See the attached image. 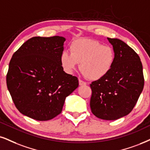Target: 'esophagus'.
Segmentation results:
<instances>
[{
    "instance_id": "esophagus-1",
    "label": "esophagus",
    "mask_w": 150,
    "mask_h": 150,
    "mask_svg": "<svg viewBox=\"0 0 150 150\" xmlns=\"http://www.w3.org/2000/svg\"><path fill=\"white\" fill-rule=\"evenodd\" d=\"M79 86H85V85H86V83L83 80H81V79H79Z\"/></svg>"
}]
</instances>
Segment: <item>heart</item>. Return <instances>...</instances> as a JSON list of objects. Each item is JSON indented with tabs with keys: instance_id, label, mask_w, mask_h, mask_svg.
<instances>
[{
	"instance_id": "b5f03b06",
	"label": "heart",
	"mask_w": 150,
	"mask_h": 150,
	"mask_svg": "<svg viewBox=\"0 0 150 150\" xmlns=\"http://www.w3.org/2000/svg\"><path fill=\"white\" fill-rule=\"evenodd\" d=\"M69 53L60 55V63L64 71L71 74L80 63V69L85 76L97 81L106 76L115 60V52L109 45H103L97 40L81 39L72 42Z\"/></svg>"
}]
</instances>
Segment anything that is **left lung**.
I'll use <instances>...</instances> for the list:
<instances>
[{"mask_svg":"<svg viewBox=\"0 0 150 150\" xmlns=\"http://www.w3.org/2000/svg\"><path fill=\"white\" fill-rule=\"evenodd\" d=\"M108 40L115 52V60L108 74L90 85V105L96 117L115 120L132 112L143 91L144 76L137 53L119 39Z\"/></svg>","mask_w":150,"mask_h":150,"instance_id":"left-lung-1","label":"left lung"}]
</instances>
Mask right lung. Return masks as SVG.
<instances>
[{"label": "right lung", "mask_w": 150, "mask_h": 150, "mask_svg": "<svg viewBox=\"0 0 150 150\" xmlns=\"http://www.w3.org/2000/svg\"><path fill=\"white\" fill-rule=\"evenodd\" d=\"M65 39L34 37L11 58L6 76L7 89L16 108L39 121L61 113L65 98L79 86L78 78L63 71L60 55Z\"/></svg>", "instance_id": "1"}]
</instances>
